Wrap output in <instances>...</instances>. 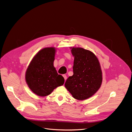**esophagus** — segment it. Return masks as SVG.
Instances as JSON below:
<instances>
[{"label": "esophagus", "mask_w": 132, "mask_h": 132, "mask_svg": "<svg viewBox=\"0 0 132 132\" xmlns=\"http://www.w3.org/2000/svg\"><path fill=\"white\" fill-rule=\"evenodd\" d=\"M63 77H64V80H65V81L66 79H67V76H66V75H63Z\"/></svg>", "instance_id": "1"}]
</instances>
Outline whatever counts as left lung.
<instances>
[{
	"mask_svg": "<svg viewBox=\"0 0 132 132\" xmlns=\"http://www.w3.org/2000/svg\"><path fill=\"white\" fill-rule=\"evenodd\" d=\"M74 57L73 75L69 77L65 87L78 100L94 95L101 86L102 72L99 61L91 51L81 47H70Z\"/></svg>",
	"mask_w": 132,
	"mask_h": 132,
	"instance_id": "8db88e82",
	"label": "left lung"
}]
</instances>
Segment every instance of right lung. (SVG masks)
I'll use <instances>...</instances> for the list:
<instances>
[{"label": "right lung", "mask_w": 132, "mask_h": 132, "mask_svg": "<svg viewBox=\"0 0 132 132\" xmlns=\"http://www.w3.org/2000/svg\"><path fill=\"white\" fill-rule=\"evenodd\" d=\"M56 51L53 47L43 48L34 56L28 67L26 81L29 88L37 95L48 96L64 82L63 77L57 73L54 67Z\"/></svg>", "instance_id": "1"}]
</instances>
